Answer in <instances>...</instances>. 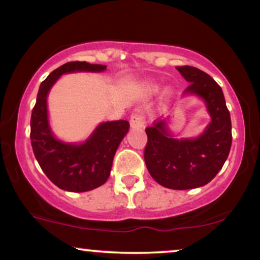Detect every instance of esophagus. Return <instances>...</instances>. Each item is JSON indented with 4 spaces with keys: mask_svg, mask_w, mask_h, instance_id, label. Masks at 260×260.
Here are the masks:
<instances>
[{
    "mask_svg": "<svg viewBox=\"0 0 260 260\" xmlns=\"http://www.w3.org/2000/svg\"><path fill=\"white\" fill-rule=\"evenodd\" d=\"M130 126L133 129H137V127H143L144 126V119L143 117L138 113H134L133 116L130 117Z\"/></svg>",
    "mask_w": 260,
    "mask_h": 260,
    "instance_id": "obj_1",
    "label": "esophagus"
}]
</instances>
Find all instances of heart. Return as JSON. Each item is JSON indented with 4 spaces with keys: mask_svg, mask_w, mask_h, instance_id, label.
<instances>
[{
    "mask_svg": "<svg viewBox=\"0 0 260 260\" xmlns=\"http://www.w3.org/2000/svg\"><path fill=\"white\" fill-rule=\"evenodd\" d=\"M159 90V84L155 83V81H150V83L147 84V87H145V91L147 93L151 94V93H156ZM167 93H170V91H167Z\"/></svg>",
    "mask_w": 260,
    "mask_h": 260,
    "instance_id": "heart-1",
    "label": "heart"
}]
</instances>
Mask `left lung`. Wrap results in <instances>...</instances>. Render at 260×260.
<instances>
[{
  "mask_svg": "<svg viewBox=\"0 0 260 260\" xmlns=\"http://www.w3.org/2000/svg\"><path fill=\"white\" fill-rule=\"evenodd\" d=\"M176 70L190 84L183 97L201 99L211 122L197 137L174 134L169 127L172 116L147 127L144 161L156 182L184 190L205 186L221 170L232 144V124L221 87L211 76L191 66Z\"/></svg>",
  "mask_w": 260,
  "mask_h": 260,
  "instance_id": "obj_1",
  "label": "left lung"
}]
</instances>
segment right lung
Instances as JSON below:
<instances>
[{"instance_id": "1", "label": "right lung", "mask_w": 260, "mask_h": 260, "mask_svg": "<svg viewBox=\"0 0 260 260\" xmlns=\"http://www.w3.org/2000/svg\"><path fill=\"white\" fill-rule=\"evenodd\" d=\"M105 70V65L86 61L67 62L53 71L39 87L30 118L31 147L42 172L62 190L83 193L104 184L130 125L127 120L102 122L85 141L65 142L55 136L49 123L48 93L62 74L99 73Z\"/></svg>"}]
</instances>
